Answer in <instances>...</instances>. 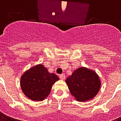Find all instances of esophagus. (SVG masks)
I'll return each instance as SVG.
<instances>
[{"mask_svg":"<svg viewBox=\"0 0 121 121\" xmlns=\"http://www.w3.org/2000/svg\"><path fill=\"white\" fill-rule=\"evenodd\" d=\"M60 78L61 80H65V74H60Z\"/></svg>","mask_w":121,"mask_h":121,"instance_id":"obj_1","label":"esophagus"}]
</instances>
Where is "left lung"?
Returning a JSON list of instances; mask_svg holds the SVG:
<instances>
[{"label":"left lung","instance_id":"obj_1","mask_svg":"<svg viewBox=\"0 0 121 121\" xmlns=\"http://www.w3.org/2000/svg\"><path fill=\"white\" fill-rule=\"evenodd\" d=\"M66 84L71 95L77 101H88L99 93L101 82L98 74L93 71L82 67L67 78Z\"/></svg>","mask_w":121,"mask_h":121}]
</instances>
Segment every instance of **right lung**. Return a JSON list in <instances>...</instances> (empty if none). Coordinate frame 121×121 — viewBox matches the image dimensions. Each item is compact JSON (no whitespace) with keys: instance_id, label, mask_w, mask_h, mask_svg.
Instances as JSON below:
<instances>
[{"instance_id":"1","label":"right lung","mask_w":121,"mask_h":121,"mask_svg":"<svg viewBox=\"0 0 121 121\" xmlns=\"http://www.w3.org/2000/svg\"><path fill=\"white\" fill-rule=\"evenodd\" d=\"M59 80L54 73H50L41 64L35 65L24 73L21 78L22 91L34 101H42L50 94L52 85Z\"/></svg>"}]
</instances>
